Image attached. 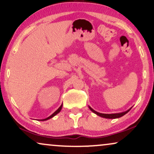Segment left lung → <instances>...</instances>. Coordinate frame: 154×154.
<instances>
[{
    "mask_svg": "<svg viewBox=\"0 0 154 154\" xmlns=\"http://www.w3.org/2000/svg\"><path fill=\"white\" fill-rule=\"evenodd\" d=\"M89 109L91 110L92 112H94V113L97 115V116H100V117H102V118H108V119H115V118H120V117L123 116L124 115H125L126 113H128V112L130 111V110H131L129 109L127 110V111L125 112H120V113H112V114H104V113H100V112H96L94 110V109H92V108L90 107V106H89Z\"/></svg>",
    "mask_w": 154,
    "mask_h": 154,
    "instance_id": "obj_1",
    "label": "left lung"
}]
</instances>
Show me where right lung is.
<instances>
[{
	"label": "right lung",
	"mask_w": 154,
	"mask_h": 154,
	"mask_svg": "<svg viewBox=\"0 0 154 154\" xmlns=\"http://www.w3.org/2000/svg\"><path fill=\"white\" fill-rule=\"evenodd\" d=\"M62 106H63V104H62V105H61V106H60V107H59L58 109L56 111H55L54 112H53V113L52 115H51V116H49V117H48V118H46V119H43V120H42V121H44V120H48V119H50V118H52L53 116H56V115L58 114V112L60 111L61 109H62Z\"/></svg>",
	"instance_id": "right-lung-1"
}]
</instances>
